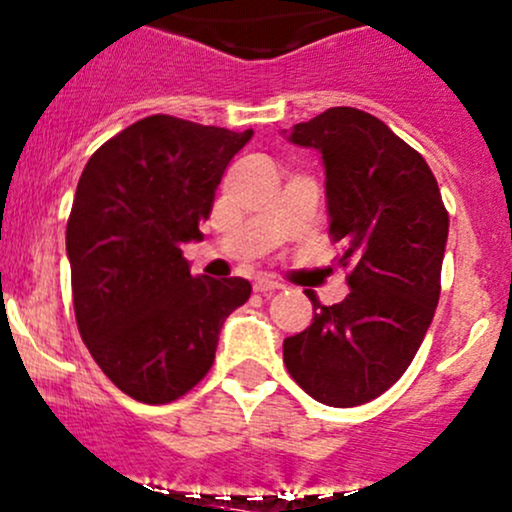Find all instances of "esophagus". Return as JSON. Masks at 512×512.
<instances>
[{
	"label": "esophagus",
	"instance_id": "34e87169",
	"mask_svg": "<svg viewBox=\"0 0 512 512\" xmlns=\"http://www.w3.org/2000/svg\"><path fill=\"white\" fill-rule=\"evenodd\" d=\"M277 289H282V284L269 282V279H257L255 282V291H260V294H272V291Z\"/></svg>",
	"mask_w": 512,
	"mask_h": 512
}]
</instances>
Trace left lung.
<instances>
[{
    "label": "left lung",
    "mask_w": 512,
    "mask_h": 512,
    "mask_svg": "<svg viewBox=\"0 0 512 512\" xmlns=\"http://www.w3.org/2000/svg\"><path fill=\"white\" fill-rule=\"evenodd\" d=\"M282 133L320 153L330 235L352 267L340 303L306 291L313 323L284 340V364L325 406H362L401 379L428 333L449 216L423 155L372 114L333 106Z\"/></svg>",
    "instance_id": "1"
}]
</instances>
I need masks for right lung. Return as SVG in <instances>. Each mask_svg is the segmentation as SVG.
Instances as JSON below:
<instances>
[{
    "mask_svg": "<svg viewBox=\"0 0 512 512\" xmlns=\"http://www.w3.org/2000/svg\"><path fill=\"white\" fill-rule=\"evenodd\" d=\"M252 131L148 116L89 157L67 221L72 301L101 372L140 403H170L204 379L243 277H192L223 172Z\"/></svg>",
    "mask_w": 512,
    "mask_h": 512,
    "instance_id": "add662e5",
    "label": "right lung"
}]
</instances>
